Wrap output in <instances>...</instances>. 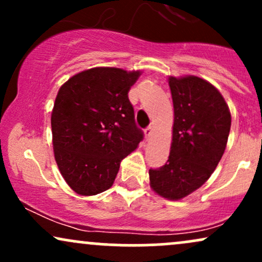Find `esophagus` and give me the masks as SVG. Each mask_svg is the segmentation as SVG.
Instances as JSON below:
<instances>
[{"label": "esophagus", "mask_w": 262, "mask_h": 262, "mask_svg": "<svg viewBox=\"0 0 262 262\" xmlns=\"http://www.w3.org/2000/svg\"><path fill=\"white\" fill-rule=\"evenodd\" d=\"M144 134H145L146 140H148L149 138L151 137V134H152V127H148V128H146L145 130H144Z\"/></svg>", "instance_id": "esophagus-1"}]
</instances>
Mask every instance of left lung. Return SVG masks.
Returning a JSON list of instances; mask_svg holds the SVG:
<instances>
[{
  "instance_id": "1",
  "label": "left lung",
  "mask_w": 262,
  "mask_h": 262,
  "mask_svg": "<svg viewBox=\"0 0 262 262\" xmlns=\"http://www.w3.org/2000/svg\"><path fill=\"white\" fill-rule=\"evenodd\" d=\"M173 102L172 143L169 160L150 169V186L167 200H181L200 188L221 161L231 117L223 96L197 76L169 77Z\"/></svg>"
}]
</instances>
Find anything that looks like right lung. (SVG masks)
<instances>
[{"instance_id": "1", "label": "right lung", "mask_w": 262, "mask_h": 262, "mask_svg": "<svg viewBox=\"0 0 262 262\" xmlns=\"http://www.w3.org/2000/svg\"><path fill=\"white\" fill-rule=\"evenodd\" d=\"M139 75L93 68L60 87L52 112L54 155L76 193L93 196L110 188L121 161L143 140L128 98Z\"/></svg>"}]
</instances>
